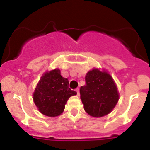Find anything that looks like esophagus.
I'll use <instances>...</instances> for the list:
<instances>
[{
  "mask_svg": "<svg viewBox=\"0 0 150 150\" xmlns=\"http://www.w3.org/2000/svg\"><path fill=\"white\" fill-rule=\"evenodd\" d=\"M76 92H77L78 96H79V88H77V89H76Z\"/></svg>",
  "mask_w": 150,
  "mask_h": 150,
  "instance_id": "1",
  "label": "esophagus"
}]
</instances>
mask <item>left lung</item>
<instances>
[{"label": "left lung", "mask_w": 150, "mask_h": 150, "mask_svg": "<svg viewBox=\"0 0 150 150\" xmlns=\"http://www.w3.org/2000/svg\"><path fill=\"white\" fill-rule=\"evenodd\" d=\"M80 97L86 112L92 117H100L112 111L119 94L110 75L94 68L86 75V85L80 88Z\"/></svg>", "instance_id": "1"}]
</instances>
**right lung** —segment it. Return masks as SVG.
Wrapping results in <instances>:
<instances>
[{
	"label": "right lung",
	"mask_w": 150,
	"mask_h": 150,
	"mask_svg": "<svg viewBox=\"0 0 150 150\" xmlns=\"http://www.w3.org/2000/svg\"><path fill=\"white\" fill-rule=\"evenodd\" d=\"M68 79L58 68L43 74L33 93V101L40 113L48 117L62 114L69 97L77 94L68 87Z\"/></svg>",
	"instance_id": "1"
}]
</instances>
